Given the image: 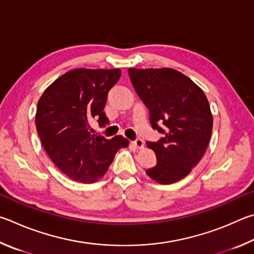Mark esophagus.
I'll return each instance as SVG.
<instances>
[{"mask_svg": "<svg viewBox=\"0 0 254 254\" xmlns=\"http://www.w3.org/2000/svg\"><path fill=\"white\" fill-rule=\"evenodd\" d=\"M132 145H134L136 148L140 149V148L144 147V140L140 139V138H137V139H135L134 141H132Z\"/></svg>", "mask_w": 254, "mask_h": 254, "instance_id": "34e87169", "label": "esophagus"}]
</instances>
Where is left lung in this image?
Listing matches in <instances>:
<instances>
[{
    "label": "left lung",
    "instance_id": "8db88e82",
    "mask_svg": "<svg viewBox=\"0 0 254 254\" xmlns=\"http://www.w3.org/2000/svg\"><path fill=\"white\" fill-rule=\"evenodd\" d=\"M128 74L149 110L152 127L164 135L146 143L157 161L146 174L159 184L179 182L197 165L210 141L213 116L207 98L196 83L174 69L129 68Z\"/></svg>",
    "mask_w": 254,
    "mask_h": 254
}]
</instances>
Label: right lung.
<instances>
[{"label":"right lung","mask_w":254,"mask_h":254,"mask_svg":"<svg viewBox=\"0 0 254 254\" xmlns=\"http://www.w3.org/2000/svg\"><path fill=\"white\" fill-rule=\"evenodd\" d=\"M120 69H74L51 83L39 99L35 126L51 161L69 179L95 183L106 174L117 150L129 141L123 136H96L90 123L109 124L104 111Z\"/></svg>","instance_id":"add662e5"}]
</instances>
